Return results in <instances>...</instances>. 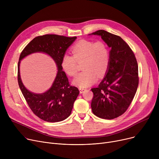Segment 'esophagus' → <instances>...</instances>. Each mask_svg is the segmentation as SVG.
<instances>
[{
	"label": "esophagus",
	"instance_id": "1",
	"mask_svg": "<svg viewBox=\"0 0 159 159\" xmlns=\"http://www.w3.org/2000/svg\"><path fill=\"white\" fill-rule=\"evenodd\" d=\"M79 90H80V93H83V91H84V90H85V89L84 88H79Z\"/></svg>",
	"mask_w": 159,
	"mask_h": 159
}]
</instances>
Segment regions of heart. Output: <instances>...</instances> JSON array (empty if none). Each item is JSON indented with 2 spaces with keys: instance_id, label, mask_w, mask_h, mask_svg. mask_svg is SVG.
I'll return each mask as SVG.
<instances>
[{
  "instance_id": "obj_1",
  "label": "heart",
  "mask_w": 159,
  "mask_h": 159,
  "mask_svg": "<svg viewBox=\"0 0 159 159\" xmlns=\"http://www.w3.org/2000/svg\"><path fill=\"white\" fill-rule=\"evenodd\" d=\"M73 56L64 54L61 60L63 71L73 77L78 72L77 63L83 62L80 73L73 81L81 88H87L95 83L97 79H102L107 73L110 63L109 48L103 41L93 42L81 40L71 48Z\"/></svg>"
}]
</instances>
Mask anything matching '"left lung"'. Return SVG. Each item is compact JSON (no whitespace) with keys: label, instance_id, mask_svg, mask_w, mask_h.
<instances>
[{"label":"left lung","instance_id":"8db88e82","mask_svg":"<svg viewBox=\"0 0 159 159\" xmlns=\"http://www.w3.org/2000/svg\"><path fill=\"white\" fill-rule=\"evenodd\" d=\"M100 35L111 48L107 73L97 88L91 89V107L94 115L113 119L126 111L139 85L138 64L135 54L120 37L105 30L92 33Z\"/></svg>","mask_w":159,"mask_h":159}]
</instances>
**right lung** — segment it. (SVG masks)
<instances>
[{
  "mask_svg": "<svg viewBox=\"0 0 159 159\" xmlns=\"http://www.w3.org/2000/svg\"><path fill=\"white\" fill-rule=\"evenodd\" d=\"M76 39V37H68L53 34L38 36L33 39L20 53L17 74L19 88L31 110L44 121L57 122L68 118L79 94V89L70 85L61 64L66 49ZM36 52H43L51 56L58 68L52 87L41 94H33L28 90L23 85L20 76V61L27 55Z\"/></svg>",
  "mask_w": 159,
  "mask_h": 159,
  "instance_id": "1",
  "label": "right lung"
}]
</instances>
